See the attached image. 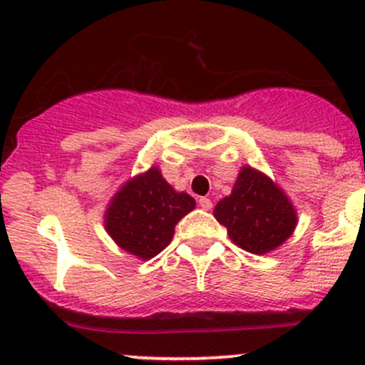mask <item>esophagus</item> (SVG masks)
Returning <instances> with one entry per match:
<instances>
[{
  "label": "esophagus",
  "instance_id": "obj_1",
  "mask_svg": "<svg viewBox=\"0 0 365 365\" xmlns=\"http://www.w3.org/2000/svg\"><path fill=\"white\" fill-rule=\"evenodd\" d=\"M200 206L203 210H206V212H210V210L213 208V203H212V200H210V197H200Z\"/></svg>",
  "mask_w": 365,
  "mask_h": 365
}]
</instances>
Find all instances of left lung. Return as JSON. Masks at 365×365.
Segmentation results:
<instances>
[{"label":"left lung","instance_id":"1","mask_svg":"<svg viewBox=\"0 0 365 365\" xmlns=\"http://www.w3.org/2000/svg\"><path fill=\"white\" fill-rule=\"evenodd\" d=\"M213 217L244 251L268 254L295 231L298 215L284 190L251 165L240 169L230 196L213 208Z\"/></svg>","mask_w":365,"mask_h":365}]
</instances>
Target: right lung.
<instances>
[{"instance_id": "right-lung-1", "label": "right lung", "mask_w": 365, "mask_h": 365, "mask_svg": "<svg viewBox=\"0 0 365 365\" xmlns=\"http://www.w3.org/2000/svg\"><path fill=\"white\" fill-rule=\"evenodd\" d=\"M194 206V197L173 189L152 165L118 189L104 212V227L118 247L146 261L171 244L175 226Z\"/></svg>"}]
</instances>
